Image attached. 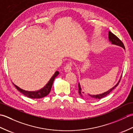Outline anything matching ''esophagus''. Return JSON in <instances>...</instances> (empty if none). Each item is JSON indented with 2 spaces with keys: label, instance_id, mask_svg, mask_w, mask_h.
Returning <instances> with one entry per match:
<instances>
[{
  "label": "esophagus",
  "instance_id": "obj_1",
  "mask_svg": "<svg viewBox=\"0 0 133 133\" xmlns=\"http://www.w3.org/2000/svg\"><path fill=\"white\" fill-rule=\"evenodd\" d=\"M72 63H67L66 66H64V71L65 72H70V71L71 70V67H72Z\"/></svg>",
  "mask_w": 133,
  "mask_h": 133
}]
</instances>
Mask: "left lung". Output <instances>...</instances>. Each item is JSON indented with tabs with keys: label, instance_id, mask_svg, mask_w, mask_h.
Instances as JSON below:
<instances>
[{
	"label": "left lung",
	"instance_id": "1",
	"mask_svg": "<svg viewBox=\"0 0 133 133\" xmlns=\"http://www.w3.org/2000/svg\"><path fill=\"white\" fill-rule=\"evenodd\" d=\"M109 41L110 42H111V43L112 44H116V45H118V46L122 47L124 49H125V46H124V44L122 43V42L121 41L116 35H115L114 34H112L111 32H110V31L109 32ZM121 80V78L120 79V80L119 81V82H118V83L116 84V85H115L114 87H112V89L109 90V91H107V92H105L103 93V94H99V95H90L89 94V97L90 98H92V99H101V98H102L104 97H106V95H107L109 94H110V92L112 91V90H113L115 88V87H116L118 85V84H119V83L120 82ZM78 87H79V89H78L79 93L80 94L83 93V92H82V91H81V89L79 84H78Z\"/></svg>",
	"mask_w": 133,
	"mask_h": 133
}]
</instances>
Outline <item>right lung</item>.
Instances as JSON below:
<instances>
[{
    "label": "right lung",
    "instance_id": "obj_1",
    "mask_svg": "<svg viewBox=\"0 0 133 133\" xmlns=\"http://www.w3.org/2000/svg\"><path fill=\"white\" fill-rule=\"evenodd\" d=\"M59 74V72L58 71H56L55 73L51 78L50 79V80L49 81V82L47 83V84L45 86L43 89H42L40 90H38V91H25V90H22L21 89H20L19 87H18L17 86L15 85L14 86L16 88V89L22 93L23 95H26V97H29L30 98H32V99H39V98H41L46 97V95L49 94L51 89V87L52 86V83L54 81L55 77Z\"/></svg>",
    "mask_w": 133,
    "mask_h": 133
}]
</instances>
